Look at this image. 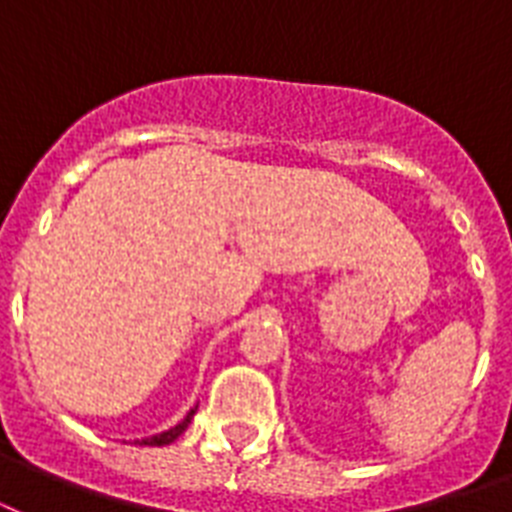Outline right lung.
<instances>
[{
    "mask_svg": "<svg viewBox=\"0 0 512 512\" xmlns=\"http://www.w3.org/2000/svg\"><path fill=\"white\" fill-rule=\"evenodd\" d=\"M191 417H193V412L188 414V417H185V420L180 422V425H175V428L167 430V433H159V436L143 438L140 444H143V446H167V444H172V441H175V438L180 436V433H183L185 428H188V422H191Z\"/></svg>",
    "mask_w": 512,
    "mask_h": 512,
    "instance_id": "add662e5",
    "label": "right lung"
}]
</instances>
